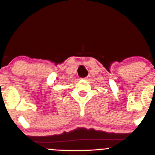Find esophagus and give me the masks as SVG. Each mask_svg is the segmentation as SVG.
<instances>
[{
    "label": "esophagus",
    "mask_w": 155,
    "mask_h": 155,
    "mask_svg": "<svg viewBox=\"0 0 155 155\" xmlns=\"http://www.w3.org/2000/svg\"><path fill=\"white\" fill-rule=\"evenodd\" d=\"M90 79V76H87V77H85V78H84V79H85V80H88V79Z\"/></svg>",
    "instance_id": "obj_1"
}]
</instances>
